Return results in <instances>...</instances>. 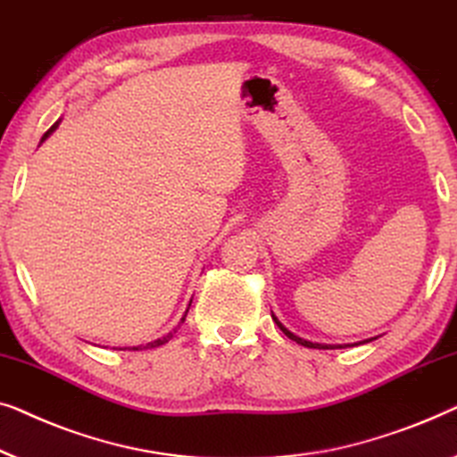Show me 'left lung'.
<instances>
[{
	"label": "left lung",
	"mask_w": 457,
	"mask_h": 457,
	"mask_svg": "<svg viewBox=\"0 0 457 457\" xmlns=\"http://www.w3.org/2000/svg\"><path fill=\"white\" fill-rule=\"evenodd\" d=\"M273 320H275V323H278V327H279V329L281 331H284L286 333V336L287 337H290V339H294V342L295 344H300V345H304V348H327V350H329V348H333V345H327V344H312V342H308V339H302V337H298V336H294V333L290 331V329H286V327L284 325H281L279 323V320H278V317H275V314H273ZM336 348H337V345H336ZM339 348H342V345H339Z\"/></svg>",
	"instance_id": "8db88e82"
}]
</instances>
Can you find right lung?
Listing matches in <instances>:
<instances>
[{
  "label": "right lung",
  "mask_w": 457,
  "mask_h": 457,
  "mask_svg": "<svg viewBox=\"0 0 457 457\" xmlns=\"http://www.w3.org/2000/svg\"><path fill=\"white\" fill-rule=\"evenodd\" d=\"M57 126H60V120H57V121H55V124H54V126H51L47 132H45V134H43L41 143H43V140H45V138H47V137H49V134H51V132H54V130H55V128H57ZM190 302H192V300H190ZM188 308H190V304H188ZM186 314H188V311H186V312H184V317H182V320H179V323H184V320H186ZM178 327H179V325H178ZM173 333H176V329H173V331H170V333H167V336H163V337H159V339H155V342H149V344H146V345H137V348H130V350H140V348H159V345H163V344H167V342H170V339L173 337Z\"/></svg>",
  "instance_id": "obj_1"
}]
</instances>
